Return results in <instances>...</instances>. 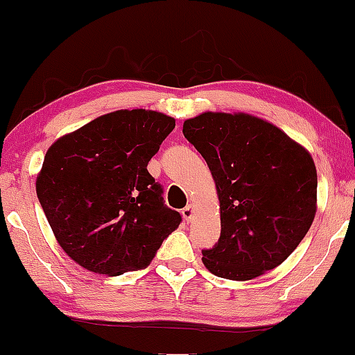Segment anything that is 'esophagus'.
<instances>
[{
  "instance_id": "obj_1",
  "label": "esophagus",
  "mask_w": 355,
  "mask_h": 355,
  "mask_svg": "<svg viewBox=\"0 0 355 355\" xmlns=\"http://www.w3.org/2000/svg\"><path fill=\"white\" fill-rule=\"evenodd\" d=\"M181 214H182V218H184L186 221H191V218H193V214H194V206L188 205L186 208H182Z\"/></svg>"
}]
</instances>
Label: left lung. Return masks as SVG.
<instances>
[{"mask_svg": "<svg viewBox=\"0 0 355 355\" xmlns=\"http://www.w3.org/2000/svg\"><path fill=\"white\" fill-rule=\"evenodd\" d=\"M182 134L205 157L220 198L221 234L202 263L228 280H252L284 263L317 211L313 159L278 127L248 114L205 112Z\"/></svg>", "mask_w": 355, "mask_h": 355, "instance_id": "left-lung-1", "label": "left lung"}]
</instances>
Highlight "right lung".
Segmentation results:
<instances>
[{"label":"right lung","instance_id":"obj_1","mask_svg":"<svg viewBox=\"0 0 355 355\" xmlns=\"http://www.w3.org/2000/svg\"><path fill=\"white\" fill-rule=\"evenodd\" d=\"M174 127L154 110H117L46 150L40 205L58 245L83 268L109 277L146 268L179 226L181 214L147 171Z\"/></svg>","mask_w":355,"mask_h":355}]
</instances>
